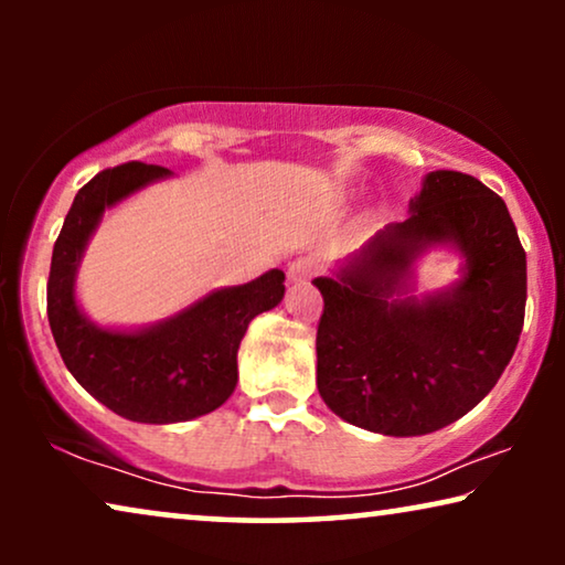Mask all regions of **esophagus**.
<instances>
[{
    "label": "esophagus",
    "mask_w": 565,
    "mask_h": 565,
    "mask_svg": "<svg viewBox=\"0 0 565 565\" xmlns=\"http://www.w3.org/2000/svg\"><path fill=\"white\" fill-rule=\"evenodd\" d=\"M313 273H316L313 259L300 257V259H296V262H292V265L288 267V280L296 282V285H298V282H306V280H311Z\"/></svg>",
    "instance_id": "obj_1"
}]
</instances>
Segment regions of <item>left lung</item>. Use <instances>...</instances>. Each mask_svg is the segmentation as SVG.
I'll list each match as a JSON object with an SVG mask.
<instances>
[{
  "mask_svg": "<svg viewBox=\"0 0 565 565\" xmlns=\"http://www.w3.org/2000/svg\"><path fill=\"white\" fill-rule=\"evenodd\" d=\"M431 248L461 259L459 280L414 297ZM316 385L331 412L388 437L429 435L481 404L520 342L527 259L504 200L476 177L437 169L388 223L329 275Z\"/></svg>",
  "mask_w": 565,
  "mask_h": 565,
  "instance_id": "1",
  "label": "left lung"
}]
</instances>
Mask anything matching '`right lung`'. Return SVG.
<instances>
[{"instance_id":"obj_1","label":"right lung","mask_w":565,"mask_h":565,"mask_svg":"<svg viewBox=\"0 0 565 565\" xmlns=\"http://www.w3.org/2000/svg\"><path fill=\"white\" fill-rule=\"evenodd\" d=\"M172 177L141 161L99 172L76 192L51 257L49 323L64 365L89 396L138 424L190 422L226 404L238 383L236 354L249 321L285 296V273L267 269L143 327H103L84 313L76 275L105 211Z\"/></svg>"}]
</instances>
